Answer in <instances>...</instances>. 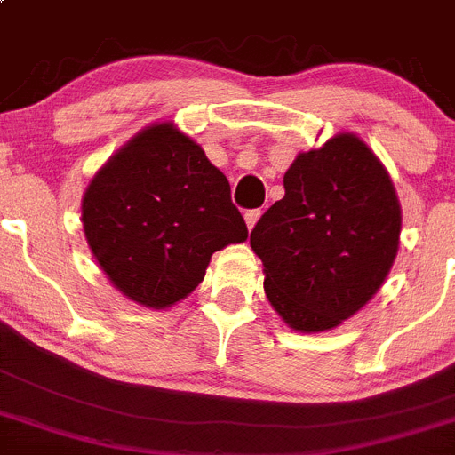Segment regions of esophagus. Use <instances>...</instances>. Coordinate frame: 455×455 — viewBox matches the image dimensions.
Segmentation results:
<instances>
[{
	"instance_id": "obj_1",
	"label": "esophagus",
	"mask_w": 455,
	"mask_h": 455,
	"mask_svg": "<svg viewBox=\"0 0 455 455\" xmlns=\"http://www.w3.org/2000/svg\"><path fill=\"white\" fill-rule=\"evenodd\" d=\"M260 215H262L260 208H253V211H247V213H244V222H247L249 231H251V228L256 227V222H258V220H260Z\"/></svg>"
}]
</instances>
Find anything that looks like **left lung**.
<instances>
[{"label":"left lung","instance_id":"obj_1","mask_svg":"<svg viewBox=\"0 0 455 455\" xmlns=\"http://www.w3.org/2000/svg\"><path fill=\"white\" fill-rule=\"evenodd\" d=\"M283 184L285 197L258 220L251 249L283 321L325 332L384 285L400 249V199L375 152L350 132L300 152Z\"/></svg>","mask_w":455,"mask_h":455}]
</instances>
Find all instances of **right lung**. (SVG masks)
I'll list each match as a JSON object with an SVG mask.
<instances>
[{
    "mask_svg": "<svg viewBox=\"0 0 455 455\" xmlns=\"http://www.w3.org/2000/svg\"><path fill=\"white\" fill-rule=\"evenodd\" d=\"M83 228L112 285L152 309L184 300L215 251L249 237L222 170L172 123L141 130L93 175Z\"/></svg>",
    "mask_w": 455,
    "mask_h": 455,
    "instance_id": "add662e5",
    "label": "right lung"
}]
</instances>
